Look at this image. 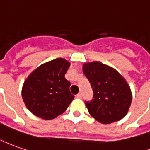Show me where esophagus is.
Returning a JSON list of instances; mask_svg holds the SVG:
<instances>
[{"label": "esophagus", "mask_w": 150, "mask_h": 150, "mask_svg": "<svg viewBox=\"0 0 150 150\" xmlns=\"http://www.w3.org/2000/svg\"><path fill=\"white\" fill-rule=\"evenodd\" d=\"M76 97H77L78 98H81V97H82V93H79L76 95Z\"/></svg>", "instance_id": "obj_1"}]
</instances>
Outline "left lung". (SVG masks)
Listing matches in <instances>:
<instances>
[{
  "label": "left lung",
  "instance_id": "obj_1",
  "mask_svg": "<svg viewBox=\"0 0 150 150\" xmlns=\"http://www.w3.org/2000/svg\"><path fill=\"white\" fill-rule=\"evenodd\" d=\"M83 72L93 90V99L85 102L89 114L103 124L124 117L132 100L131 88L125 78L117 70L100 62L83 63Z\"/></svg>",
  "mask_w": 150,
  "mask_h": 150
}]
</instances>
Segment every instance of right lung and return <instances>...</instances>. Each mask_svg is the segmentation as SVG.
<instances>
[{
    "label": "right lung",
    "instance_id": "obj_1",
    "mask_svg": "<svg viewBox=\"0 0 150 150\" xmlns=\"http://www.w3.org/2000/svg\"><path fill=\"white\" fill-rule=\"evenodd\" d=\"M71 62L57 58L36 68L24 80L22 98L33 115L52 120L62 114L75 96L70 91L71 83L65 78Z\"/></svg>",
    "mask_w": 150,
    "mask_h": 150
}]
</instances>
